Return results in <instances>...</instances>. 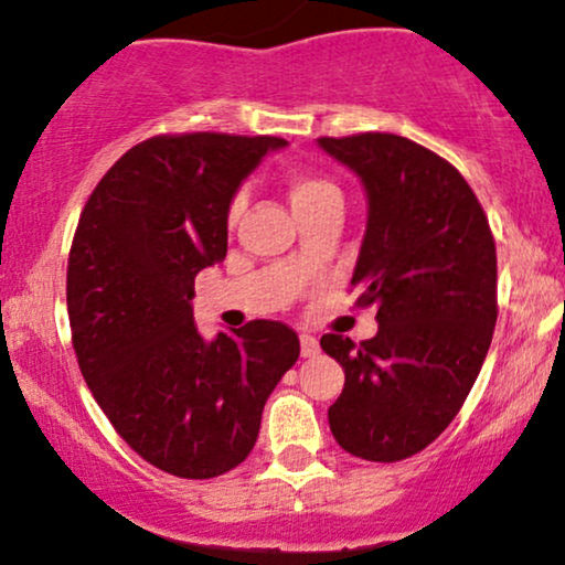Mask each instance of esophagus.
I'll use <instances>...</instances> for the list:
<instances>
[{"mask_svg":"<svg viewBox=\"0 0 565 565\" xmlns=\"http://www.w3.org/2000/svg\"><path fill=\"white\" fill-rule=\"evenodd\" d=\"M300 350H302V359H313L319 353V340L313 334H300Z\"/></svg>","mask_w":565,"mask_h":565,"instance_id":"esophagus-1","label":"esophagus"}]
</instances>
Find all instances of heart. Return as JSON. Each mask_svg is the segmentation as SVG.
Masks as SVG:
<instances>
[{"label": "heart", "mask_w": 565, "mask_h": 565, "mask_svg": "<svg viewBox=\"0 0 565 565\" xmlns=\"http://www.w3.org/2000/svg\"><path fill=\"white\" fill-rule=\"evenodd\" d=\"M329 196H340V188H337L332 180L319 178V174H308V172H295L289 178V199L295 210H302V206H310L316 204V201H323ZM238 212H242V199L233 201L228 217L236 220Z\"/></svg>", "instance_id": "obj_1"}]
</instances>
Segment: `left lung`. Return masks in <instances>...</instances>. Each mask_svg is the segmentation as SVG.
Listing matches in <instances>:
<instances>
[{
    "label": "left lung",
    "instance_id": "8db88e82",
    "mask_svg": "<svg viewBox=\"0 0 565 565\" xmlns=\"http://www.w3.org/2000/svg\"><path fill=\"white\" fill-rule=\"evenodd\" d=\"M366 191L353 284L377 305V334H323L345 372L329 406L337 444L398 462L449 427L481 372L497 323V249L472 188L449 161L387 132L319 138Z\"/></svg>",
    "mask_w": 565,
    "mask_h": 565
}]
</instances>
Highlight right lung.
I'll return each mask as SVG.
<instances>
[{
  "label": "right lung",
  "mask_w": 565,
  "mask_h": 565,
  "mask_svg": "<svg viewBox=\"0 0 565 565\" xmlns=\"http://www.w3.org/2000/svg\"><path fill=\"white\" fill-rule=\"evenodd\" d=\"M287 140L159 135L121 157L84 204L68 255V321L82 377L153 468L217 478L242 465L263 406L295 366L281 321L204 340L193 278L225 260L233 196Z\"/></svg>",
  "instance_id": "add662e5"
}]
</instances>
